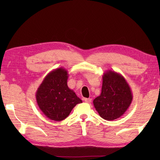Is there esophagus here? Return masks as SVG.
Returning a JSON list of instances; mask_svg holds the SVG:
<instances>
[{
	"instance_id": "34e87169",
	"label": "esophagus",
	"mask_w": 160,
	"mask_h": 160,
	"mask_svg": "<svg viewBox=\"0 0 160 160\" xmlns=\"http://www.w3.org/2000/svg\"><path fill=\"white\" fill-rule=\"evenodd\" d=\"M84 101L87 103H90L91 102V98H85V99H84Z\"/></svg>"
}]
</instances>
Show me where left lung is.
<instances>
[{"label":"left lung","mask_w":160,"mask_h":160,"mask_svg":"<svg viewBox=\"0 0 160 160\" xmlns=\"http://www.w3.org/2000/svg\"><path fill=\"white\" fill-rule=\"evenodd\" d=\"M132 100L131 87L123 76L112 70L105 71L99 96L93 105L100 116L106 120L120 118L130 107Z\"/></svg>","instance_id":"8db88e82"}]
</instances>
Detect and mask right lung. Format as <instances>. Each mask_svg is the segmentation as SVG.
I'll list each match as a JSON object with an SVG mask.
<instances>
[{
    "label": "right lung",
    "instance_id": "obj_1",
    "mask_svg": "<svg viewBox=\"0 0 160 160\" xmlns=\"http://www.w3.org/2000/svg\"><path fill=\"white\" fill-rule=\"evenodd\" d=\"M68 71L57 68L47 75L36 91V98L40 109L45 116L54 121H61L82 101L67 86Z\"/></svg>",
    "mask_w": 160,
    "mask_h": 160
}]
</instances>
